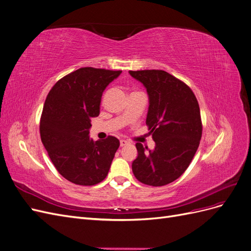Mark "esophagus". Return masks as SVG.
I'll list each match as a JSON object with an SVG mask.
<instances>
[{
    "instance_id": "34e87169",
    "label": "esophagus",
    "mask_w": 251,
    "mask_h": 251,
    "mask_svg": "<svg viewBox=\"0 0 251 251\" xmlns=\"http://www.w3.org/2000/svg\"><path fill=\"white\" fill-rule=\"evenodd\" d=\"M126 144H128L127 140H126V139H121L120 140V147H125V146H126Z\"/></svg>"
}]
</instances>
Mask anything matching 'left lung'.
Here are the masks:
<instances>
[{
    "mask_svg": "<svg viewBox=\"0 0 251 251\" xmlns=\"http://www.w3.org/2000/svg\"><path fill=\"white\" fill-rule=\"evenodd\" d=\"M147 88L150 107L147 126L156 147L150 151L136 143L138 156L132 163L136 179L163 186L183 174L200 144L202 120L198 100L185 82L163 70L130 71Z\"/></svg>",
    "mask_w": 251,
    "mask_h": 251,
    "instance_id": "8db88e82",
    "label": "left lung"
}]
</instances>
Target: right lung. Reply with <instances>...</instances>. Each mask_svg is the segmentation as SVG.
<instances>
[{
  "instance_id": "right-lung-1",
  "label": "right lung",
  "mask_w": 251,
  "mask_h": 251,
  "mask_svg": "<svg viewBox=\"0 0 251 251\" xmlns=\"http://www.w3.org/2000/svg\"><path fill=\"white\" fill-rule=\"evenodd\" d=\"M113 71L83 67L60 78L49 91L40 121L41 139L57 172L74 184L90 186L109 173L119 140L94 141L91 119L100 115L104 89L119 76Z\"/></svg>"
}]
</instances>
